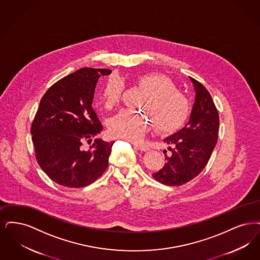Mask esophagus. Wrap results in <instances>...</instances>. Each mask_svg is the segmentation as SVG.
Here are the masks:
<instances>
[{"mask_svg":"<svg viewBox=\"0 0 260 260\" xmlns=\"http://www.w3.org/2000/svg\"><path fill=\"white\" fill-rule=\"evenodd\" d=\"M133 146H134L137 149L141 150V151H147V150H148V147H147V146H145V145H142V144L133 143Z\"/></svg>","mask_w":260,"mask_h":260,"instance_id":"1","label":"esophagus"}]
</instances>
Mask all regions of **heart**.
I'll use <instances>...</instances> for the list:
<instances>
[{
    "label": "heart",
    "mask_w": 260,
    "mask_h": 260,
    "mask_svg": "<svg viewBox=\"0 0 260 260\" xmlns=\"http://www.w3.org/2000/svg\"><path fill=\"white\" fill-rule=\"evenodd\" d=\"M138 86L146 94L139 108L144 112L122 110L110 118L108 128L111 135L128 141H140L151 126V119L161 132H171L185 122L190 112L188 99L179 91L171 79L160 74H146L138 79ZM124 90L123 79L112 76L102 91L103 106L110 110L116 106ZM152 118L150 119V117Z\"/></svg>",
    "instance_id": "b5f03b06"
}]
</instances>
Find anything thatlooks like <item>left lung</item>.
<instances>
[{
  "label": "left lung",
  "mask_w": 260,
  "mask_h": 260,
  "mask_svg": "<svg viewBox=\"0 0 260 260\" xmlns=\"http://www.w3.org/2000/svg\"><path fill=\"white\" fill-rule=\"evenodd\" d=\"M191 80L195 102L188 122L180 131L166 137L170 155L152 177L165 185H181L198 176L207 165L217 142L219 116L210 93L196 79Z\"/></svg>",
  "instance_id": "left-lung-1"
}]
</instances>
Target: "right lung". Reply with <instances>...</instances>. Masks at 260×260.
I'll use <instances>...</instances> for the list:
<instances>
[{"label": "right lung", "mask_w": 260, "mask_h": 260, "mask_svg": "<svg viewBox=\"0 0 260 260\" xmlns=\"http://www.w3.org/2000/svg\"><path fill=\"white\" fill-rule=\"evenodd\" d=\"M111 73L109 69L78 70L55 82L40 102L31 128L36 158L60 185L86 186L109 165L114 142L95 139L87 150L82 142L103 130L91 105L98 79Z\"/></svg>", "instance_id": "add662e5"}]
</instances>
